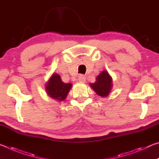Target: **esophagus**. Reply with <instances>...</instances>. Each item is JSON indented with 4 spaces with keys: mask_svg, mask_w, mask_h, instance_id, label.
Wrapping results in <instances>:
<instances>
[{
    "mask_svg": "<svg viewBox=\"0 0 159 159\" xmlns=\"http://www.w3.org/2000/svg\"><path fill=\"white\" fill-rule=\"evenodd\" d=\"M79 81L81 83H85V77L83 75H80L79 76Z\"/></svg>",
    "mask_w": 159,
    "mask_h": 159,
    "instance_id": "34e87169",
    "label": "esophagus"
}]
</instances>
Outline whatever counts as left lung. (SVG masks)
<instances>
[{
    "mask_svg": "<svg viewBox=\"0 0 159 159\" xmlns=\"http://www.w3.org/2000/svg\"><path fill=\"white\" fill-rule=\"evenodd\" d=\"M91 88L101 97H107L111 91L112 79L107 71H103L96 78V82L90 83Z\"/></svg>",
    "mask_w": 159,
    "mask_h": 159,
    "instance_id": "obj_1",
    "label": "left lung"
}]
</instances>
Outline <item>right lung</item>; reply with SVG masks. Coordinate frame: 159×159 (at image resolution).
<instances>
[{
    "instance_id": "obj_1",
    "label": "right lung",
    "mask_w": 159,
    "mask_h": 159,
    "mask_svg": "<svg viewBox=\"0 0 159 159\" xmlns=\"http://www.w3.org/2000/svg\"><path fill=\"white\" fill-rule=\"evenodd\" d=\"M72 86L71 83H64L61 77L57 74H53L46 84V91L50 98L58 101H64Z\"/></svg>"
}]
</instances>
